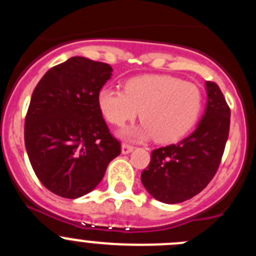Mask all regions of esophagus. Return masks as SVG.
<instances>
[{
	"label": "esophagus",
	"mask_w": 256,
	"mask_h": 256,
	"mask_svg": "<svg viewBox=\"0 0 256 256\" xmlns=\"http://www.w3.org/2000/svg\"><path fill=\"white\" fill-rule=\"evenodd\" d=\"M133 148H133L132 144H122V152H123V154L132 152Z\"/></svg>",
	"instance_id": "esophagus-1"
}]
</instances>
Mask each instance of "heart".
Here are the masks:
<instances>
[{"label": "heart", "instance_id": "1", "mask_svg": "<svg viewBox=\"0 0 256 256\" xmlns=\"http://www.w3.org/2000/svg\"><path fill=\"white\" fill-rule=\"evenodd\" d=\"M108 123L123 126L141 112L140 126L123 132L126 138L180 140L198 120L202 94L198 86L172 76H141L126 80L123 90L102 88L97 97Z\"/></svg>", "mask_w": 256, "mask_h": 256}]
</instances>
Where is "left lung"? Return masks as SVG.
Instances as JSON below:
<instances>
[{
	"mask_svg": "<svg viewBox=\"0 0 256 256\" xmlns=\"http://www.w3.org/2000/svg\"><path fill=\"white\" fill-rule=\"evenodd\" d=\"M206 108L196 130L178 144L155 148L141 174L144 188L165 204H178L200 194L219 168L230 110L216 83L206 82Z\"/></svg>",
	"mask_w": 256,
	"mask_h": 256,
	"instance_id": "left-lung-1",
	"label": "left lung"
}]
</instances>
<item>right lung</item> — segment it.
Returning <instances> with one entry per match:
<instances>
[{
  "instance_id": "add662e5",
  "label": "right lung",
  "mask_w": 256,
  "mask_h": 256,
  "mask_svg": "<svg viewBox=\"0 0 256 256\" xmlns=\"http://www.w3.org/2000/svg\"><path fill=\"white\" fill-rule=\"evenodd\" d=\"M112 72L105 62L74 56L36 86L24 141L36 176L55 195L76 198L91 192L120 154L97 102Z\"/></svg>"
}]
</instances>
